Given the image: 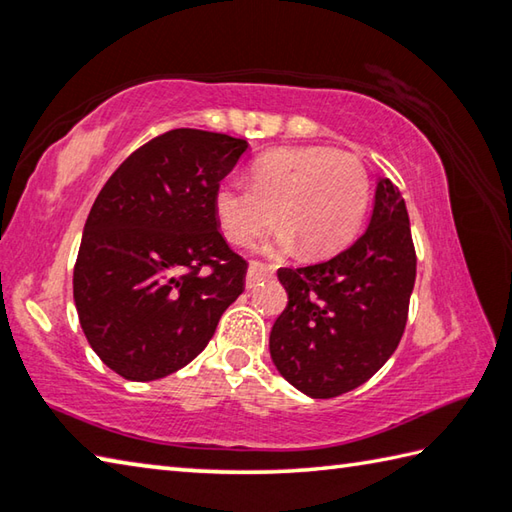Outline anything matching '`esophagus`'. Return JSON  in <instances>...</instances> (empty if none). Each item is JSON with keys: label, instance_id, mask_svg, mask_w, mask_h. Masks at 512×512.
I'll return each mask as SVG.
<instances>
[{"label": "esophagus", "instance_id": "1", "mask_svg": "<svg viewBox=\"0 0 512 512\" xmlns=\"http://www.w3.org/2000/svg\"><path fill=\"white\" fill-rule=\"evenodd\" d=\"M273 277V271L271 268H264V266H250L248 273H246V288L248 291H253V288H257L262 282L271 280Z\"/></svg>", "mask_w": 512, "mask_h": 512}]
</instances>
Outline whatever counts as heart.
<instances>
[{"mask_svg":"<svg viewBox=\"0 0 512 512\" xmlns=\"http://www.w3.org/2000/svg\"><path fill=\"white\" fill-rule=\"evenodd\" d=\"M253 185L221 183L215 212L224 235L250 244L277 224L264 255L302 246L304 255H327L349 244L369 201V176L353 154L329 147H284L259 156ZM278 217H274V212Z\"/></svg>","mask_w":512,"mask_h":512,"instance_id":"heart-1","label":"heart"}]
</instances>
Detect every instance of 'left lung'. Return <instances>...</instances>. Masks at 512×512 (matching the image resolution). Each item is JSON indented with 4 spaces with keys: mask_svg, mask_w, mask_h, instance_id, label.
<instances>
[{
    "mask_svg": "<svg viewBox=\"0 0 512 512\" xmlns=\"http://www.w3.org/2000/svg\"><path fill=\"white\" fill-rule=\"evenodd\" d=\"M288 304L271 329V358L295 389L333 398L376 374L405 331L416 280L410 217L396 185L380 179L356 244L327 262L280 268Z\"/></svg>",
    "mask_w": 512,
    "mask_h": 512,
    "instance_id": "8db88e82",
    "label": "left lung"
}]
</instances>
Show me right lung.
<instances>
[{
  "mask_svg": "<svg viewBox=\"0 0 512 512\" xmlns=\"http://www.w3.org/2000/svg\"><path fill=\"white\" fill-rule=\"evenodd\" d=\"M246 147L172 129L102 185L82 230L73 302L91 349L118 376L147 383L179 371L244 293L248 264L219 232L215 192Z\"/></svg>",
  "mask_w": 512,
  "mask_h": 512,
  "instance_id": "obj_1",
  "label": "right lung"
}]
</instances>
